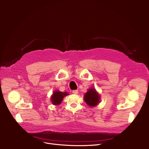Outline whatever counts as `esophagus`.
<instances>
[{
    "label": "esophagus",
    "mask_w": 149,
    "mask_h": 149,
    "mask_svg": "<svg viewBox=\"0 0 149 149\" xmlns=\"http://www.w3.org/2000/svg\"><path fill=\"white\" fill-rule=\"evenodd\" d=\"M72 93H74V94H77V93H79V91H78V90H73Z\"/></svg>",
    "instance_id": "1"
}]
</instances>
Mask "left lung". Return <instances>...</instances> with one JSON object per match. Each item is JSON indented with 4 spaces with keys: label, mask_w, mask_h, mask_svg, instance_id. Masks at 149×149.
I'll list each match as a JSON object with an SVG mask.
<instances>
[{
    "label": "left lung",
    "mask_w": 149,
    "mask_h": 149,
    "mask_svg": "<svg viewBox=\"0 0 149 149\" xmlns=\"http://www.w3.org/2000/svg\"><path fill=\"white\" fill-rule=\"evenodd\" d=\"M85 102L89 106H95L99 103L100 96L94 88L89 89L84 96Z\"/></svg>",
    "instance_id": "1"
}]
</instances>
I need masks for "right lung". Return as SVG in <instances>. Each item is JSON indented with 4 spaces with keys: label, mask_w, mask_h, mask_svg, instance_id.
I'll return each instance as SVG.
<instances>
[{
    "label": "right lung",
    "mask_w": 149,
    "mask_h": 149,
    "mask_svg": "<svg viewBox=\"0 0 149 149\" xmlns=\"http://www.w3.org/2000/svg\"><path fill=\"white\" fill-rule=\"evenodd\" d=\"M69 95L68 93L66 92H62L60 91H55L51 97V101L53 104L58 105L61 103V101L63 99L65 96Z\"/></svg>",
    "instance_id": "obj_1"
}]
</instances>
